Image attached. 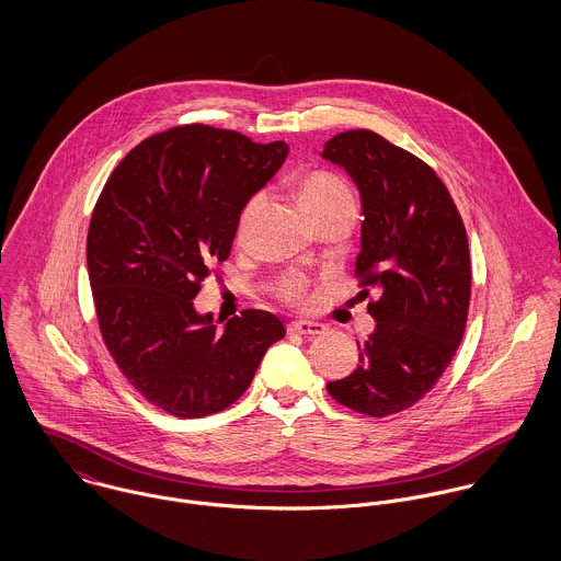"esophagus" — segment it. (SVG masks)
Instances as JSON below:
<instances>
[{
    "label": "esophagus",
    "mask_w": 561,
    "mask_h": 561,
    "mask_svg": "<svg viewBox=\"0 0 561 561\" xmlns=\"http://www.w3.org/2000/svg\"><path fill=\"white\" fill-rule=\"evenodd\" d=\"M323 330H325V325L318 323V321L298 320L291 321L287 325L289 334H305V336H316V334H321Z\"/></svg>",
    "instance_id": "esophagus-1"
}]
</instances>
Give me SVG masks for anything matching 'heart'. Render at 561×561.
<instances>
[{"mask_svg": "<svg viewBox=\"0 0 561 561\" xmlns=\"http://www.w3.org/2000/svg\"><path fill=\"white\" fill-rule=\"evenodd\" d=\"M298 187H300L302 207L313 222H320L323 218H328L336 211H343V209H354V194H352L350 185L334 172L311 170L300 179ZM261 207H263V194H254L241 207L238 227H236L238 243L248 240L250 227ZM276 296L287 305H302L309 296V283L305 276H300L296 272L285 274L276 283Z\"/></svg>", "mask_w": 561, "mask_h": 561, "instance_id": "1", "label": "heart"}]
</instances>
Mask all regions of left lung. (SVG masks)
I'll list each match as a JSON object with an SVG mask.
<instances>
[{"label": "left lung", "mask_w": 561, "mask_h": 561, "mask_svg": "<svg viewBox=\"0 0 561 561\" xmlns=\"http://www.w3.org/2000/svg\"><path fill=\"white\" fill-rule=\"evenodd\" d=\"M323 158L343 165L363 196L354 276L376 330L358 367L328 382L332 400L389 416L427 396L454 360L471 302V254L462 216L430 163L371 129L330 138Z\"/></svg>", "instance_id": "1"}]
</instances>
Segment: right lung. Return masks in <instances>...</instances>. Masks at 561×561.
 <instances>
[{"label": "right lung", "instance_id": "1", "mask_svg": "<svg viewBox=\"0 0 561 561\" xmlns=\"http://www.w3.org/2000/svg\"><path fill=\"white\" fill-rule=\"evenodd\" d=\"M287 153L283 140L176 125L134 147L96 198L85 259L99 330L127 382L168 414L229 408L285 336L283 321L259 309L218 332L192 300L229 259L241 207Z\"/></svg>", "mask_w": 561, "mask_h": 561}]
</instances>
